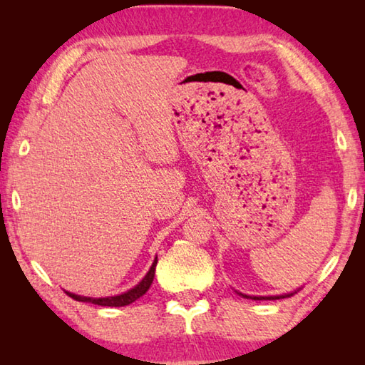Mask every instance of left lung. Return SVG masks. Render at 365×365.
Listing matches in <instances>:
<instances>
[{"mask_svg": "<svg viewBox=\"0 0 365 365\" xmlns=\"http://www.w3.org/2000/svg\"><path fill=\"white\" fill-rule=\"evenodd\" d=\"M301 289L296 288L293 292H287V293H280V294H250V293H245V292H240V289H235V293L243 296L246 299H255V301H262V299H282V298H289V296H293L294 293H298Z\"/></svg>", "mask_w": 365, "mask_h": 365, "instance_id": "left-lung-1", "label": "left lung"}]
</instances>
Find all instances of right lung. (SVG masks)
I'll use <instances>...</instances> for the list:
<instances>
[{
    "instance_id": "1",
    "label": "right lung",
    "mask_w": 365,
    "mask_h": 365,
    "mask_svg": "<svg viewBox=\"0 0 365 365\" xmlns=\"http://www.w3.org/2000/svg\"><path fill=\"white\" fill-rule=\"evenodd\" d=\"M156 265H158V256L154 257L151 267L148 269V272L143 275V279L135 283L132 288L125 289V292H120V293H115V294H108V296H83V294L67 292V289H64V292H66L67 296H71V298H73L76 301L91 302V304L110 306V307L128 306V304H132L133 301H137L140 296H143L148 292V289H150L153 279H154V272H156Z\"/></svg>"
}]
</instances>
